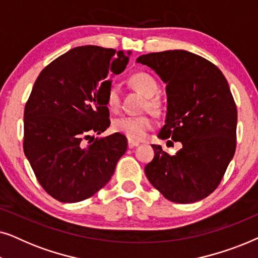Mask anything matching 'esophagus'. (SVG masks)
I'll return each mask as SVG.
<instances>
[{
    "label": "esophagus",
    "instance_id": "obj_1",
    "mask_svg": "<svg viewBox=\"0 0 258 258\" xmlns=\"http://www.w3.org/2000/svg\"><path fill=\"white\" fill-rule=\"evenodd\" d=\"M140 144V142H137V141H134V140H128V147L132 149V148H135Z\"/></svg>",
    "mask_w": 258,
    "mask_h": 258
}]
</instances>
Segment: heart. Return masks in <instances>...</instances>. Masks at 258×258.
Segmentation results:
<instances>
[{
    "label": "heart",
    "mask_w": 258,
    "mask_h": 258,
    "mask_svg": "<svg viewBox=\"0 0 258 258\" xmlns=\"http://www.w3.org/2000/svg\"><path fill=\"white\" fill-rule=\"evenodd\" d=\"M129 82L134 88L148 97L147 108L155 112L160 111L161 102L155 97L160 87L154 76L148 73H136L130 77ZM107 104L110 110H118L121 105V89L117 84L112 83L109 86L107 90ZM112 126L116 133L122 134L129 140L140 141L147 135L149 130L153 129L154 119L149 115H125L116 118Z\"/></svg>",
    "instance_id": "b5f03b06"
}]
</instances>
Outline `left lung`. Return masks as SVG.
Segmentation results:
<instances>
[{
    "mask_svg": "<svg viewBox=\"0 0 258 258\" xmlns=\"http://www.w3.org/2000/svg\"><path fill=\"white\" fill-rule=\"evenodd\" d=\"M136 61L167 83V117L158 137L182 143L172 156L151 146L148 179L171 202L206 199L221 183L236 149L237 108L227 79L214 63L185 50L151 52Z\"/></svg>",
    "mask_w": 258,
    "mask_h": 258,
    "instance_id": "8db88e82",
    "label": "left lung"
}]
</instances>
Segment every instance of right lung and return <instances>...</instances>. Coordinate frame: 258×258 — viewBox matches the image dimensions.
<instances>
[{
    "label": "right lung",
    "mask_w": 258,
    "mask_h": 258,
    "mask_svg": "<svg viewBox=\"0 0 258 258\" xmlns=\"http://www.w3.org/2000/svg\"><path fill=\"white\" fill-rule=\"evenodd\" d=\"M130 54L77 47L54 59L35 81L24 108L23 150L38 183L59 202L95 195L110 181L126 151L122 134L103 139L90 134L98 135L110 125L108 76L122 73Z\"/></svg>",
    "instance_id": "obj_1"
}]
</instances>
